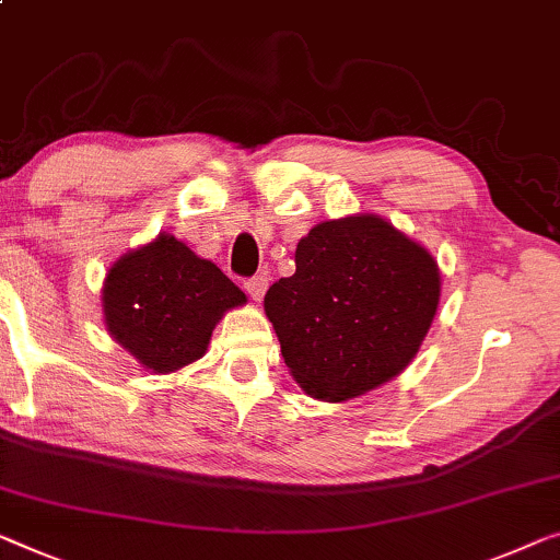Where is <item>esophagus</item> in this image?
<instances>
[{
    "label": "esophagus",
    "instance_id": "obj_1",
    "mask_svg": "<svg viewBox=\"0 0 560 560\" xmlns=\"http://www.w3.org/2000/svg\"><path fill=\"white\" fill-rule=\"evenodd\" d=\"M244 287H246V294L252 296L254 302H261L264 294H266V289H269V279H266V277H254V279H248Z\"/></svg>",
    "mask_w": 560,
    "mask_h": 560
}]
</instances>
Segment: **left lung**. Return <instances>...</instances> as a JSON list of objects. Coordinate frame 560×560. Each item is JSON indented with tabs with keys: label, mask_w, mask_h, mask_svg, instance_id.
<instances>
[{
	"label": "left lung",
	"mask_w": 560,
	"mask_h": 560,
	"mask_svg": "<svg viewBox=\"0 0 560 560\" xmlns=\"http://www.w3.org/2000/svg\"><path fill=\"white\" fill-rule=\"evenodd\" d=\"M294 261L264 312L296 385L347 402L402 374L438 314L435 256L382 215L354 213L316 223Z\"/></svg>",
	"instance_id": "8db88e82"
}]
</instances>
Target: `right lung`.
Instances as JSON below:
<instances>
[{"label":"right lung","instance_id":"right-lung-1","mask_svg":"<svg viewBox=\"0 0 560 560\" xmlns=\"http://www.w3.org/2000/svg\"><path fill=\"white\" fill-rule=\"evenodd\" d=\"M244 304L219 266L171 233L122 254L103 283L105 329L153 374L200 360L221 316Z\"/></svg>","mask_w":560,"mask_h":560}]
</instances>
